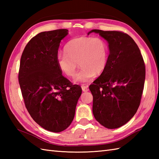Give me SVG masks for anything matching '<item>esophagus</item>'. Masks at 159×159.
<instances>
[{
	"instance_id": "34e87169",
	"label": "esophagus",
	"mask_w": 159,
	"mask_h": 159,
	"mask_svg": "<svg viewBox=\"0 0 159 159\" xmlns=\"http://www.w3.org/2000/svg\"><path fill=\"white\" fill-rule=\"evenodd\" d=\"M81 88H82L83 92H88V91H89L88 86H87V85H82Z\"/></svg>"
}]
</instances>
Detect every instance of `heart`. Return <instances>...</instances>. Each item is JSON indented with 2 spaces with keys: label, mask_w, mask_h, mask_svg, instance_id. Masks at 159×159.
<instances>
[{
  "label": "heart",
  "mask_w": 159,
  "mask_h": 159,
  "mask_svg": "<svg viewBox=\"0 0 159 159\" xmlns=\"http://www.w3.org/2000/svg\"><path fill=\"white\" fill-rule=\"evenodd\" d=\"M64 52L56 56L57 66L67 77L76 72L77 63L81 67L74 79L76 83L90 81L93 76L100 75L105 70L109 58V46L100 37L83 36L73 39L64 47Z\"/></svg>",
  "instance_id": "heart-1"
}]
</instances>
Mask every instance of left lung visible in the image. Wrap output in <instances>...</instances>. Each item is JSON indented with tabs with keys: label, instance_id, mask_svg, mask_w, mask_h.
<instances>
[{
	"label": "left lung",
	"instance_id": "obj_1",
	"mask_svg": "<svg viewBox=\"0 0 159 159\" xmlns=\"http://www.w3.org/2000/svg\"><path fill=\"white\" fill-rule=\"evenodd\" d=\"M109 43V55L105 70L89 89L93 96V114L103 126H122L140 105L146 67L139 47L130 36L121 31L93 29Z\"/></svg>",
	"mask_w": 159,
	"mask_h": 159
}]
</instances>
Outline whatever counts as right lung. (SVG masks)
<instances>
[{
    "label": "right lung",
    "mask_w": 159,
    "mask_h": 159,
    "mask_svg": "<svg viewBox=\"0 0 159 159\" xmlns=\"http://www.w3.org/2000/svg\"><path fill=\"white\" fill-rule=\"evenodd\" d=\"M67 29L44 31L30 40L20 59L18 80L25 107L37 124L59 133L75 115L81 87L62 75L56 56Z\"/></svg>",
    "instance_id": "add662e5"
}]
</instances>
